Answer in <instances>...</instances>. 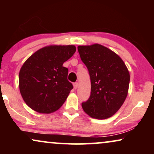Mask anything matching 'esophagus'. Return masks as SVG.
<instances>
[{
	"label": "esophagus",
	"instance_id": "34e87169",
	"mask_svg": "<svg viewBox=\"0 0 154 154\" xmlns=\"http://www.w3.org/2000/svg\"><path fill=\"white\" fill-rule=\"evenodd\" d=\"M78 87H79V83H78L77 82L73 83V88H74V89H77Z\"/></svg>",
	"mask_w": 154,
	"mask_h": 154
}]
</instances>
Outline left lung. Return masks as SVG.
I'll return each mask as SVG.
<instances>
[{
  "label": "left lung",
  "instance_id": "obj_1",
  "mask_svg": "<svg viewBox=\"0 0 154 154\" xmlns=\"http://www.w3.org/2000/svg\"><path fill=\"white\" fill-rule=\"evenodd\" d=\"M78 50L91 81L90 98L82 103L83 111L92 119H109L127 97L129 71L116 53L100 44L79 45Z\"/></svg>",
  "mask_w": 154,
  "mask_h": 154
}]
</instances>
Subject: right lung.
<instances>
[{
  "label": "right lung",
  "instance_id": "obj_1",
  "mask_svg": "<svg viewBox=\"0 0 154 154\" xmlns=\"http://www.w3.org/2000/svg\"><path fill=\"white\" fill-rule=\"evenodd\" d=\"M75 45H49L37 50L22 65L19 87L25 103L41 113L58 110L66 101L73 85L67 80L64 62L75 53Z\"/></svg>",
  "mask_w": 154,
  "mask_h": 154
}]
</instances>
